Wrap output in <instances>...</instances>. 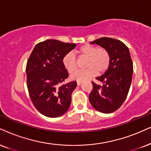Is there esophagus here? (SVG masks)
<instances>
[{
  "label": "esophagus",
  "mask_w": 151,
  "mask_h": 151,
  "mask_svg": "<svg viewBox=\"0 0 151 151\" xmlns=\"http://www.w3.org/2000/svg\"><path fill=\"white\" fill-rule=\"evenodd\" d=\"M77 85H78V86H79V85L81 84V81H77Z\"/></svg>",
  "instance_id": "34e87169"
}]
</instances>
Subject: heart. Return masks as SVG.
I'll return each instance as SVG.
<instances>
[{"label": "heart", "instance_id": "1", "mask_svg": "<svg viewBox=\"0 0 151 151\" xmlns=\"http://www.w3.org/2000/svg\"><path fill=\"white\" fill-rule=\"evenodd\" d=\"M79 58H87L85 67L86 69L80 70L73 76L74 79L79 81L91 79L99 73L106 72L109 67L111 55L109 51L103 47L93 45H83L78 50ZM63 63L70 74L77 70L78 63L75 56L72 53H67L63 58Z\"/></svg>", "mask_w": 151, "mask_h": 151}]
</instances>
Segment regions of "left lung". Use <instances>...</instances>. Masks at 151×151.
Returning a JSON list of instances; mask_svg holds the SVG:
<instances>
[{
  "instance_id": "obj_1",
  "label": "left lung",
  "mask_w": 151,
  "mask_h": 151,
  "mask_svg": "<svg viewBox=\"0 0 151 151\" xmlns=\"http://www.w3.org/2000/svg\"><path fill=\"white\" fill-rule=\"evenodd\" d=\"M91 43L107 49L111 62L108 70L96 78L103 85L92 81L93 90L89 94V101L98 111L112 113L123 104L130 88L133 72L130 53L125 44L114 38L101 37Z\"/></svg>"
}]
</instances>
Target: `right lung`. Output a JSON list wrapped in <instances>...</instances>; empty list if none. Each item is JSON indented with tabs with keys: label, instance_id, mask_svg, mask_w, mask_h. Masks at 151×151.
Returning a JSON list of instances; mask_svg holds the SVG:
<instances>
[{
	"label": "right lung",
	"instance_id": "right-lung-1",
	"mask_svg": "<svg viewBox=\"0 0 151 151\" xmlns=\"http://www.w3.org/2000/svg\"><path fill=\"white\" fill-rule=\"evenodd\" d=\"M75 47L74 43L47 40L37 44L28 58L26 71L30 100L36 109L47 117L62 116L71 104L77 81L60 84L69 77L63 58Z\"/></svg>",
	"mask_w": 151,
	"mask_h": 151
}]
</instances>
